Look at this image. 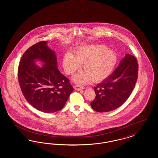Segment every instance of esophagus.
<instances>
[{
    "label": "esophagus",
    "instance_id": "obj_1",
    "mask_svg": "<svg viewBox=\"0 0 158 158\" xmlns=\"http://www.w3.org/2000/svg\"><path fill=\"white\" fill-rule=\"evenodd\" d=\"M84 89V87L82 86H80V85H76L75 86V89L76 90H82Z\"/></svg>",
    "mask_w": 158,
    "mask_h": 158
}]
</instances>
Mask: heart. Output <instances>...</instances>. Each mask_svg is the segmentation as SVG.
<instances>
[{
	"label": "heart",
	"instance_id": "obj_1",
	"mask_svg": "<svg viewBox=\"0 0 158 158\" xmlns=\"http://www.w3.org/2000/svg\"><path fill=\"white\" fill-rule=\"evenodd\" d=\"M117 61V55L111 49L103 45H86L79 47L73 56L65 55L63 65L67 74H72L83 64L85 71L74 76L73 81L79 84H85L94 80L100 82L111 74Z\"/></svg>",
	"mask_w": 158,
	"mask_h": 158
}]
</instances>
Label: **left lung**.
Listing matches in <instances>:
<instances>
[{"mask_svg":"<svg viewBox=\"0 0 158 158\" xmlns=\"http://www.w3.org/2000/svg\"><path fill=\"white\" fill-rule=\"evenodd\" d=\"M138 64L135 57L126 54L111 75L94 87L95 99L90 103L99 113L109 112L123 105L135 86Z\"/></svg>","mask_w":158,"mask_h":158,"instance_id":"1","label":"left lung"}]
</instances>
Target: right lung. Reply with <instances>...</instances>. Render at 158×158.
Instances as JSON below:
<instances>
[{
	"label": "right lung",
	"mask_w": 158,
	"mask_h": 158,
	"mask_svg": "<svg viewBox=\"0 0 158 158\" xmlns=\"http://www.w3.org/2000/svg\"><path fill=\"white\" fill-rule=\"evenodd\" d=\"M41 41L23 54L18 67V81L26 100L38 110L52 113L65 105L73 88L57 68L56 52ZM39 60L43 64L38 67Z\"/></svg>",
	"instance_id": "1"
}]
</instances>
